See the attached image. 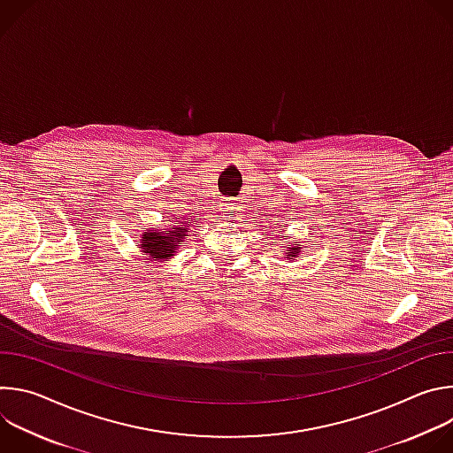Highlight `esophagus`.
Returning a JSON list of instances; mask_svg holds the SVG:
<instances>
[{"label": "esophagus", "instance_id": "esophagus-1", "mask_svg": "<svg viewBox=\"0 0 453 453\" xmlns=\"http://www.w3.org/2000/svg\"><path fill=\"white\" fill-rule=\"evenodd\" d=\"M234 213H236V208H234V203L231 199H226L222 203V217L233 220L234 219Z\"/></svg>", "mask_w": 453, "mask_h": 453}]
</instances>
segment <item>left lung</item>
Returning <instances> with one entry per match:
<instances>
[{
    "label": "left lung",
    "mask_w": 453,
    "mask_h": 453,
    "mask_svg": "<svg viewBox=\"0 0 453 453\" xmlns=\"http://www.w3.org/2000/svg\"><path fill=\"white\" fill-rule=\"evenodd\" d=\"M280 254H281L283 260L294 262L296 257H301V254H303V247H301V243H299L297 240H292V242H290V245H288L287 249H285V245L281 243V247H280Z\"/></svg>",
    "instance_id": "8db88e82"
}]
</instances>
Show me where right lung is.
I'll return each instance as SVG.
<instances>
[{"label":"right lung","instance_id":"right-lung-1","mask_svg":"<svg viewBox=\"0 0 453 453\" xmlns=\"http://www.w3.org/2000/svg\"><path fill=\"white\" fill-rule=\"evenodd\" d=\"M189 224L179 222L177 226L166 229L150 227L142 233L140 249L143 254L149 256L150 262H170L177 254L184 238H188Z\"/></svg>","mask_w":453,"mask_h":453}]
</instances>
